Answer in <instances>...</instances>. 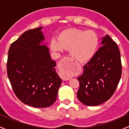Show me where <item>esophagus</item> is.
<instances>
[{
	"mask_svg": "<svg viewBox=\"0 0 129 129\" xmlns=\"http://www.w3.org/2000/svg\"><path fill=\"white\" fill-rule=\"evenodd\" d=\"M62 60L65 62V67H63L62 70H60V77L63 81H68L70 79V77L68 75L67 72L70 70L73 65V60L71 58L68 57H65L62 59Z\"/></svg>",
	"mask_w": 129,
	"mask_h": 129,
	"instance_id": "1",
	"label": "esophagus"
}]
</instances>
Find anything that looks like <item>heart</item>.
Instances as JSON below:
<instances>
[{
	"label": "heart",
	"instance_id": "b5f03b06",
	"mask_svg": "<svg viewBox=\"0 0 129 129\" xmlns=\"http://www.w3.org/2000/svg\"><path fill=\"white\" fill-rule=\"evenodd\" d=\"M98 45V38L94 32L73 28L63 31L58 37V40L53 39L50 47L54 52L70 50L74 59L84 62L94 56Z\"/></svg>",
	"mask_w": 129,
	"mask_h": 129
}]
</instances>
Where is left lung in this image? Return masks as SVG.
I'll return each mask as SVG.
<instances>
[{"label":"left lung","instance_id":"1","mask_svg":"<svg viewBox=\"0 0 129 129\" xmlns=\"http://www.w3.org/2000/svg\"><path fill=\"white\" fill-rule=\"evenodd\" d=\"M101 45L94 56L83 67L78 78L77 96L87 106H96L109 100L115 92L122 73L121 56L116 44L109 35L101 38Z\"/></svg>","mask_w":129,"mask_h":129}]
</instances>
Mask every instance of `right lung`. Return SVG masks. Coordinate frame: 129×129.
<instances>
[{
	"instance_id": "obj_1",
	"label": "right lung",
	"mask_w": 129,
	"mask_h": 129,
	"mask_svg": "<svg viewBox=\"0 0 129 129\" xmlns=\"http://www.w3.org/2000/svg\"><path fill=\"white\" fill-rule=\"evenodd\" d=\"M42 26L23 33L8 51L7 74L16 96L36 108L50 107L56 101L62 79L56 62L44 42Z\"/></svg>"
}]
</instances>
